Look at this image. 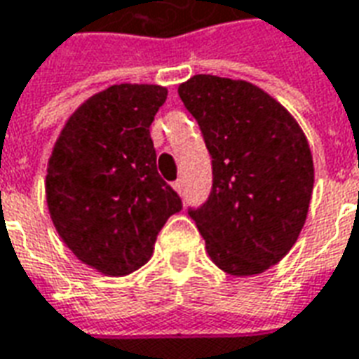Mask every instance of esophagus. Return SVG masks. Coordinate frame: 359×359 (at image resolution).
Masks as SVG:
<instances>
[{
  "label": "esophagus",
  "mask_w": 359,
  "mask_h": 359,
  "mask_svg": "<svg viewBox=\"0 0 359 359\" xmlns=\"http://www.w3.org/2000/svg\"><path fill=\"white\" fill-rule=\"evenodd\" d=\"M172 188H175L179 194H182V190H184V182H182V179L175 180V182H172Z\"/></svg>",
  "instance_id": "esophagus-1"
}]
</instances>
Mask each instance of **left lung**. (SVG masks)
<instances>
[{
	"label": "left lung",
	"instance_id": "obj_1",
	"mask_svg": "<svg viewBox=\"0 0 359 359\" xmlns=\"http://www.w3.org/2000/svg\"><path fill=\"white\" fill-rule=\"evenodd\" d=\"M211 156L213 184L188 210L211 262L229 275H259L298 241L313 192V159L300 125L246 81L196 74L179 86Z\"/></svg>",
	"mask_w": 359,
	"mask_h": 359
}]
</instances>
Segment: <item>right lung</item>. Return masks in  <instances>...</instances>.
Returning <instances> with one entry per match:
<instances>
[{"label": "right lung", "instance_id": "obj_1", "mask_svg": "<svg viewBox=\"0 0 359 359\" xmlns=\"http://www.w3.org/2000/svg\"><path fill=\"white\" fill-rule=\"evenodd\" d=\"M167 88L115 84L69 117L53 146L46 200L53 225L82 264L123 277L148 262L157 234L182 210L157 172L149 136Z\"/></svg>", "mask_w": 359, "mask_h": 359}]
</instances>
